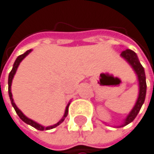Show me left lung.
<instances>
[{
    "mask_svg": "<svg viewBox=\"0 0 154 154\" xmlns=\"http://www.w3.org/2000/svg\"><path fill=\"white\" fill-rule=\"evenodd\" d=\"M121 56L130 64L131 67L134 69L135 73L137 74L138 80H139V86H140V91H139V97H138L137 102H136L133 109L130 111V113L128 115L127 118L125 119V121H124V124H122L120 128L128 125V124L131 123L136 118V116H138L142 104L144 103L145 96H146V90H147L144 68L141 66V63H140V60H139L137 54H136V52H134L133 51H131L129 49H127L126 51H123L121 52Z\"/></svg>",
    "mask_w": 154,
    "mask_h": 154,
    "instance_id": "left-lung-1",
    "label": "left lung"
}]
</instances>
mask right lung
Returning a JSON list of instances; mask_svg holds the SVG:
<instances>
[{
	"mask_svg": "<svg viewBox=\"0 0 154 154\" xmlns=\"http://www.w3.org/2000/svg\"><path fill=\"white\" fill-rule=\"evenodd\" d=\"M31 51V50H28V51H26L25 54H21V55H19L18 57L16 58V60H15V62H14V66H13V69H12V71L10 72V74H9V76H8V93H9V97H10V100H11V103H12V105H13V107L14 108V110H15V112H16V114L18 115V116L25 122V123H26L27 125H30L31 127H33V128H35L36 129H38V130H49V129H51V128H56L57 126H59L61 123H63V120H64V118H66V116H67V114H68V107H69V104L70 103H68L67 104V106H66V111H64V115H63V118L58 122V123H56L55 125H52V126H50V127H43V126H41V125H39V124H38L37 122H35V121H33V120H31V119H29V118H27L22 112L17 108V106L15 105V103H14V100H13V95H12V92H11V85H12V81H13V79H14V74H15V72H16V70H17V67H18V66H19V63H21V61L29 54V52Z\"/></svg>",
	"mask_w": 154,
	"mask_h": 154,
	"instance_id": "obj_1",
	"label": "right lung"
}]
</instances>
